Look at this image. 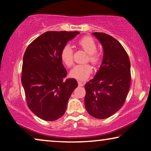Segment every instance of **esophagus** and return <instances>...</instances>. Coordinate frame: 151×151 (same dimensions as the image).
Masks as SVG:
<instances>
[{"instance_id":"1","label":"esophagus","mask_w":151,"mask_h":151,"mask_svg":"<svg viewBox=\"0 0 151 151\" xmlns=\"http://www.w3.org/2000/svg\"><path fill=\"white\" fill-rule=\"evenodd\" d=\"M78 86H84V83L81 81H78Z\"/></svg>"}]
</instances>
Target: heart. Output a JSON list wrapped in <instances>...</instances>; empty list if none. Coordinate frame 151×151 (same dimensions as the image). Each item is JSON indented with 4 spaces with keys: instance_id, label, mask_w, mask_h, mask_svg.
<instances>
[{
    "instance_id": "1",
    "label": "heart",
    "mask_w": 151,
    "mask_h": 151,
    "mask_svg": "<svg viewBox=\"0 0 151 151\" xmlns=\"http://www.w3.org/2000/svg\"><path fill=\"white\" fill-rule=\"evenodd\" d=\"M78 45L81 48L88 53V60L93 65H98L100 62V55L97 53V45L95 40L90 36H84L78 41ZM62 61L70 67L73 64V51L71 46L69 44L65 45L60 52ZM91 66L88 64L76 65L70 71L71 77L79 80H85L89 77L92 73Z\"/></svg>"
}]
</instances>
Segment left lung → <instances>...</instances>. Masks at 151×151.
Masks as SVG:
<instances>
[{
  "label": "left lung",
  "instance_id": "left-lung-1",
  "mask_svg": "<svg viewBox=\"0 0 151 151\" xmlns=\"http://www.w3.org/2000/svg\"><path fill=\"white\" fill-rule=\"evenodd\" d=\"M103 47V60L95 77L85 84L86 110L91 116L106 119L124 104L131 85V63L118 40L104 33L92 34Z\"/></svg>",
  "mask_w": 151,
  "mask_h": 151
}]
</instances>
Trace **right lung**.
<instances>
[{
    "label": "right lung",
    "instance_id": "right-lung-1",
    "mask_svg": "<svg viewBox=\"0 0 151 151\" xmlns=\"http://www.w3.org/2000/svg\"><path fill=\"white\" fill-rule=\"evenodd\" d=\"M79 32H47L35 39L23 56L21 82L31 111L45 121L61 117L73 91L74 78L64 80L67 72L60 52Z\"/></svg>",
    "mask_w": 151,
    "mask_h": 151
}]
</instances>
